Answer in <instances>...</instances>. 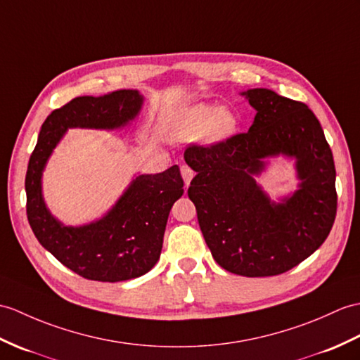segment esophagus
Listing matches in <instances>:
<instances>
[{"mask_svg":"<svg viewBox=\"0 0 360 360\" xmlns=\"http://www.w3.org/2000/svg\"><path fill=\"white\" fill-rule=\"evenodd\" d=\"M181 174H182L184 182H186V186H188V184L191 182V179H193V176H195V172L191 170L188 165H182L181 167Z\"/></svg>","mask_w":360,"mask_h":360,"instance_id":"1","label":"esophagus"}]
</instances>
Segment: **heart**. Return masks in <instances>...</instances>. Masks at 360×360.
<instances>
[{"label":"heart","instance_id":"1","mask_svg":"<svg viewBox=\"0 0 360 360\" xmlns=\"http://www.w3.org/2000/svg\"><path fill=\"white\" fill-rule=\"evenodd\" d=\"M238 115L229 107L198 103L174 113L165 124V135L172 141H193L200 138L207 144H218L235 135Z\"/></svg>","mask_w":360,"mask_h":360}]
</instances>
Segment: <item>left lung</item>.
Returning a JSON list of instances; mask_svg holds the SVG:
<instances>
[{
	"label": "left lung",
	"instance_id": "left-lung-1",
	"mask_svg": "<svg viewBox=\"0 0 360 360\" xmlns=\"http://www.w3.org/2000/svg\"><path fill=\"white\" fill-rule=\"evenodd\" d=\"M256 110L252 127L213 146H190L188 187L212 256L247 278L285 273L311 256L336 218V169L321 122L307 104L269 89L242 91ZM295 157L301 182L273 203L254 178L266 157Z\"/></svg>",
	"mask_w": 360,
	"mask_h": 360
}]
</instances>
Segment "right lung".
Segmentation results:
<instances>
[{
  "label": "right lung",
  "mask_w": 360,
  "mask_h": 360,
  "mask_svg": "<svg viewBox=\"0 0 360 360\" xmlns=\"http://www.w3.org/2000/svg\"><path fill=\"white\" fill-rule=\"evenodd\" d=\"M142 101L138 90L75 98L47 116L30 155L26 208L32 231L63 265L90 281H129L153 269L161 256L172 205L184 193L179 167L139 174L101 219L79 227L53 218L44 202L41 178L67 129H121L136 118Z\"/></svg>",
  "instance_id": "add662e5"
}]
</instances>
